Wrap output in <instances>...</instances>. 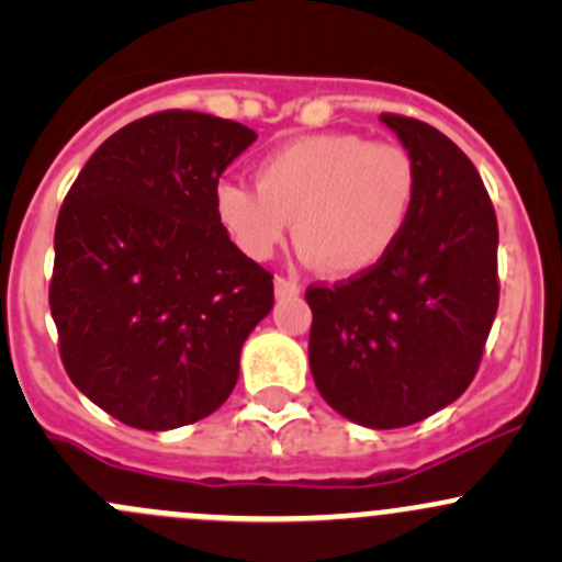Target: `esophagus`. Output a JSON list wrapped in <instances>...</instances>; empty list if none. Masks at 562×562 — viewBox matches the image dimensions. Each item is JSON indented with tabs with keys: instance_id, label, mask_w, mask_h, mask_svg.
Here are the masks:
<instances>
[{
	"instance_id": "esophagus-1",
	"label": "esophagus",
	"mask_w": 562,
	"mask_h": 562,
	"mask_svg": "<svg viewBox=\"0 0 562 562\" xmlns=\"http://www.w3.org/2000/svg\"><path fill=\"white\" fill-rule=\"evenodd\" d=\"M274 291L277 296H296V293H302V285L291 277H274Z\"/></svg>"
}]
</instances>
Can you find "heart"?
<instances>
[{"label": "heart", "instance_id": "1", "mask_svg": "<svg viewBox=\"0 0 562 562\" xmlns=\"http://www.w3.org/2000/svg\"><path fill=\"white\" fill-rule=\"evenodd\" d=\"M255 181L214 187V214L234 245L255 260L271 258L293 220L302 252L334 277L383 263L416 203L411 155L356 133L291 140L258 162Z\"/></svg>", "mask_w": 562, "mask_h": 562}]
</instances>
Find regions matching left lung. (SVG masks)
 Returning a JSON list of instances; mask_svg holds the SVG:
<instances>
[{"label":"left lung","instance_id":"obj_1","mask_svg":"<svg viewBox=\"0 0 562 562\" xmlns=\"http://www.w3.org/2000/svg\"><path fill=\"white\" fill-rule=\"evenodd\" d=\"M416 166V203L383 263L313 285L310 370L348 422L400 429L473 381L497 313V217L479 171L427 122L383 113Z\"/></svg>","mask_w":562,"mask_h":562}]
</instances>
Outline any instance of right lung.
<instances>
[{"mask_svg":"<svg viewBox=\"0 0 562 562\" xmlns=\"http://www.w3.org/2000/svg\"><path fill=\"white\" fill-rule=\"evenodd\" d=\"M255 138L209 113H151L113 133L61 203L48 293L61 364L127 427L217 411L274 307L271 274L214 214L220 176Z\"/></svg>","mask_w":562,"mask_h":562,"instance_id":"1","label":"right lung"}]
</instances>
